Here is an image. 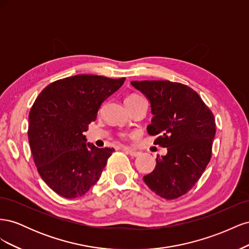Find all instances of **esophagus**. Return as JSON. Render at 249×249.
<instances>
[{
    "mask_svg": "<svg viewBox=\"0 0 249 249\" xmlns=\"http://www.w3.org/2000/svg\"><path fill=\"white\" fill-rule=\"evenodd\" d=\"M123 149L126 154H129L131 157H137L140 155V153L136 149H133V148H129V147H123Z\"/></svg>",
    "mask_w": 249,
    "mask_h": 249,
    "instance_id": "34e87169",
    "label": "esophagus"
}]
</instances>
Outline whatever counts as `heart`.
Here are the masks:
<instances>
[{"mask_svg":"<svg viewBox=\"0 0 249 249\" xmlns=\"http://www.w3.org/2000/svg\"><path fill=\"white\" fill-rule=\"evenodd\" d=\"M138 97H140V96H139V95H137V94H131V95H129V96H126L124 101H132V100H136V99H138Z\"/></svg>","mask_w":249,"mask_h":249,"instance_id":"heart-1","label":"heart"}]
</instances>
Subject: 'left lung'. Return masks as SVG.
<instances>
[{
	"instance_id": "8db88e82",
	"label": "left lung",
	"mask_w": 249,
	"mask_h": 249,
	"mask_svg": "<svg viewBox=\"0 0 249 249\" xmlns=\"http://www.w3.org/2000/svg\"><path fill=\"white\" fill-rule=\"evenodd\" d=\"M145 95L154 115L147 125L167 148L143 180L165 199L182 196L196 184L210 162L216 127L213 113L190 87L170 81H132Z\"/></svg>"
}]
</instances>
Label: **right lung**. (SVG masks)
<instances>
[{"label": "right lung", "instance_id": "add662e5", "mask_svg": "<svg viewBox=\"0 0 249 249\" xmlns=\"http://www.w3.org/2000/svg\"><path fill=\"white\" fill-rule=\"evenodd\" d=\"M124 78L78 74L51 83L29 113L28 138L41 178L60 196L84 195L97 180L114 148L86 143L84 133Z\"/></svg>", "mask_w": 249, "mask_h": 249}]
</instances>
